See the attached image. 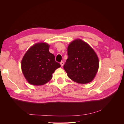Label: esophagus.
<instances>
[{
  "label": "esophagus",
  "mask_w": 124,
  "mask_h": 124,
  "mask_svg": "<svg viewBox=\"0 0 124 124\" xmlns=\"http://www.w3.org/2000/svg\"><path fill=\"white\" fill-rule=\"evenodd\" d=\"M60 63H61V65L62 67L63 65V64H64V63H63V62H60Z\"/></svg>",
  "instance_id": "1"
}]
</instances>
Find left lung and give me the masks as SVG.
<instances>
[{"mask_svg":"<svg viewBox=\"0 0 124 124\" xmlns=\"http://www.w3.org/2000/svg\"><path fill=\"white\" fill-rule=\"evenodd\" d=\"M67 51L68 58L63 68L68 77L79 84L92 81L99 68V59L95 52L81 39L72 41Z\"/></svg>","mask_w":124,"mask_h":124,"instance_id":"left-lung-1","label":"left lung"}]
</instances>
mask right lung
Listing matches in <instances>:
<instances>
[{
    "mask_svg": "<svg viewBox=\"0 0 124 124\" xmlns=\"http://www.w3.org/2000/svg\"><path fill=\"white\" fill-rule=\"evenodd\" d=\"M46 43H38L30 47L21 62L22 70L28 83L42 85L51 80L56 69L61 67Z\"/></svg>",
    "mask_w": 124,
    "mask_h": 124,
    "instance_id": "obj_1",
    "label": "right lung"
}]
</instances>
